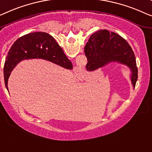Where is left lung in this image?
<instances>
[{"label": "left lung", "instance_id": "1", "mask_svg": "<svg viewBox=\"0 0 152 152\" xmlns=\"http://www.w3.org/2000/svg\"><path fill=\"white\" fill-rule=\"evenodd\" d=\"M87 71L91 72L109 65L119 63L130 69V78L135 87L138 78L136 58L132 48L118 34L104 29L94 33L85 47Z\"/></svg>", "mask_w": 152, "mask_h": 152}]
</instances>
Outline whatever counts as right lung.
I'll return each instance as SVG.
<instances>
[{
    "label": "right lung",
    "mask_w": 152,
    "mask_h": 152,
    "mask_svg": "<svg viewBox=\"0 0 152 152\" xmlns=\"http://www.w3.org/2000/svg\"><path fill=\"white\" fill-rule=\"evenodd\" d=\"M34 58L48 61L65 69H73L71 61L53 36L43 32L26 34L13 43L6 57L4 79L8 91V79L14 67L22 61Z\"/></svg>",
    "instance_id": "obj_1"
}]
</instances>
